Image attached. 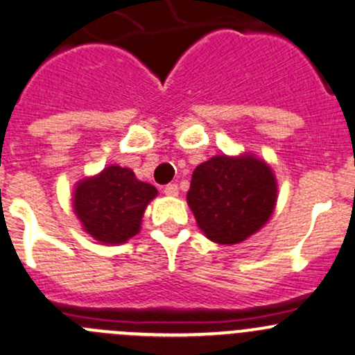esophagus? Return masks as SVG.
Here are the masks:
<instances>
[{
  "mask_svg": "<svg viewBox=\"0 0 355 355\" xmlns=\"http://www.w3.org/2000/svg\"><path fill=\"white\" fill-rule=\"evenodd\" d=\"M163 192H165L166 196H170V197L178 196V185L177 184H168L166 187L163 189Z\"/></svg>",
  "mask_w": 355,
  "mask_h": 355,
  "instance_id": "1",
  "label": "esophagus"
}]
</instances>
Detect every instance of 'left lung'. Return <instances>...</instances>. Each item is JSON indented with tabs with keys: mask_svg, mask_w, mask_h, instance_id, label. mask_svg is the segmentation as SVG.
<instances>
[{
	"mask_svg": "<svg viewBox=\"0 0 355 355\" xmlns=\"http://www.w3.org/2000/svg\"><path fill=\"white\" fill-rule=\"evenodd\" d=\"M189 207L211 241L241 243L270 219L277 202V180L253 155L212 156L193 170Z\"/></svg>",
	"mask_w": 355,
	"mask_h": 355,
	"instance_id": "1",
	"label": "left lung"
}]
</instances>
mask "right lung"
<instances>
[{
	"instance_id": "add662e5",
	"label": "right lung",
	"mask_w": 355,
	"mask_h": 355,
	"mask_svg": "<svg viewBox=\"0 0 355 355\" xmlns=\"http://www.w3.org/2000/svg\"><path fill=\"white\" fill-rule=\"evenodd\" d=\"M156 196L158 190L137 180L132 170L112 165L78 182L73 209L92 238L105 245H121L139 233L144 209Z\"/></svg>"
}]
</instances>
